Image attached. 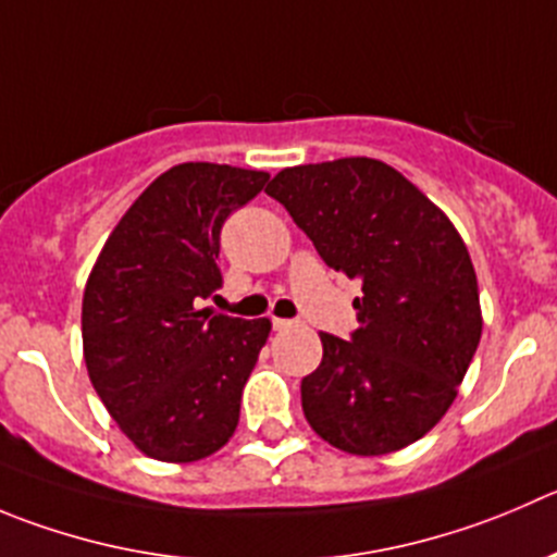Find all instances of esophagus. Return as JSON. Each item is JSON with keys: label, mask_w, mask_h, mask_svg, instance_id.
<instances>
[{"label": "esophagus", "mask_w": 557, "mask_h": 557, "mask_svg": "<svg viewBox=\"0 0 557 557\" xmlns=\"http://www.w3.org/2000/svg\"><path fill=\"white\" fill-rule=\"evenodd\" d=\"M298 322L295 320H282V317H273V327L275 331H289V327H295Z\"/></svg>", "instance_id": "esophagus-1"}]
</instances>
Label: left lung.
<instances>
[{"instance_id":"obj_1","label":"left lung","mask_w":557,"mask_h":557,"mask_svg":"<svg viewBox=\"0 0 557 557\" xmlns=\"http://www.w3.org/2000/svg\"><path fill=\"white\" fill-rule=\"evenodd\" d=\"M264 190L363 293L349 342L320 333L322 363L300 383L306 421L355 457L410 446L446 416L479 347L468 246L441 208L374 158L282 169Z\"/></svg>"}]
</instances>
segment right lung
Segmentation results:
<instances>
[{
    "label": "right lung",
    "mask_w": 557,
    "mask_h": 557,
    "mask_svg": "<svg viewBox=\"0 0 557 557\" xmlns=\"http://www.w3.org/2000/svg\"><path fill=\"white\" fill-rule=\"evenodd\" d=\"M268 177L226 163L172 166L131 205L89 273V380L147 457L196 462L235 434L270 320L215 314L199 300L221 287V226Z\"/></svg>",
    "instance_id": "add662e5"
}]
</instances>
